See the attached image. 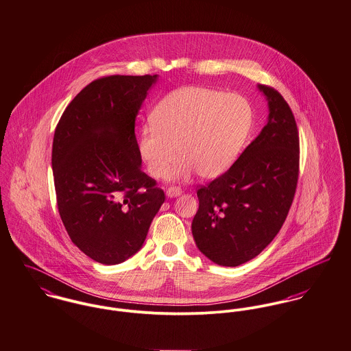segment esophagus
<instances>
[{
  "instance_id": "obj_1",
  "label": "esophagus",
  "mask_w": 351,
  "mask_h": 351,
  "mask_svg": "<svg viewBox=\"0 0 351 351\" xmlns=\"http://www.w3.org/2000/svg\"><path fill=\"white\" fill-rule=\"evenodd\" d=\"M179 195H182V189H179V187H169L167 190V196L168 197H176Z\"/></svg>"
}]
</instances>
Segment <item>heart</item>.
I'll return each instance as SVG.
<instances>
[{"label": "heart", "instance_id": "b5f03b06", "mask_svg": "<svg viewBox=\"0 0 351 351\" xmlns=\"http://www.w3.org/2000/svg\"><path fill=\"white\" fill-rule=\"evenodd\" d=\"M252 128L245 98L210 87L190 86L165 95L138 134V154L152 178H160L176 157L169 179L197 171L203 179L225 173L241 154Z\"/></svg>", "mask_w": 351, "mask_h": 351}]
</instances>
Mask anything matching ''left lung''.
Wrapping results in <instances>:
<instances>
[{"label": "left lung", "mask_w": 351, "mask_h": 351, "mask_svg": "<svg viewBox=\"0 0 351 351\" xmlns=\"http://www.w3.org/2000/svg\"><path fill=\"white\" fill-rule=\"evenodd\" d=\"M257 87L268 102L267 125L223 175L196 193L195 243L222 267L247 263L272 242L298 184L299 133L292 110L278 91Z\"/></svg>", "instance_id": "left-lung-1"}]
</instances>
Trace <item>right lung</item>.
I'll list each match as a JSON object with an SVG mask.
<instances>
[{
  "label": "right lung",
  "instance_id": "1",
  "mask_svg": "<svg viewBox=\"0 0 351 351\" xmlns=\"http://www.w3.org/2000/svg\"><path fill=\"white\" fill-rule=\"evenodd\" d=\"M158 75H113L87 84L53 136L52 171L60 218L91 260L116 265L136 254L165 200L141 171L136 117Z\"/></svg>",
  "mask_w": 351,
  "mask_h": 351
}]
</instances>
